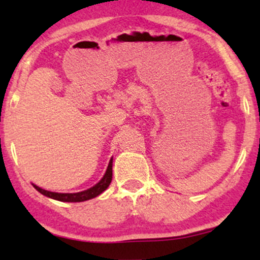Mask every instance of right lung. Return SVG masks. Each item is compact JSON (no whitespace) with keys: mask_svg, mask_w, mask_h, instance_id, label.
Wrapping results in <instances>:
<instances>
[{"mask_svg":"<svg viewBox=\"0 0 260 260\" xmlns=\"http://www.w3.org/2000/svg\"><path fill=\"white\" fill-rule=\"evenodd\" d=\"M111 180H112V159L110 160V164H109V166H107V170H106V174L104 175V177L101 178V181L99 182V183H96L94 187L89 188V189L83 190V192L55 193V192H49V190H45V189H43V188L35 186V184H32V186H34V188L38 190V192H40L41 194L49 197V198L56 199V201H59V202L76 203V202L88 201V199L95 198V197L101 194V193H103L104 190L109 187V184L111 183Z\"/></svg>","mask_w":260,"mask_h":260,"instance_id":"obj_1","label":"right lung"}]
</instances>
